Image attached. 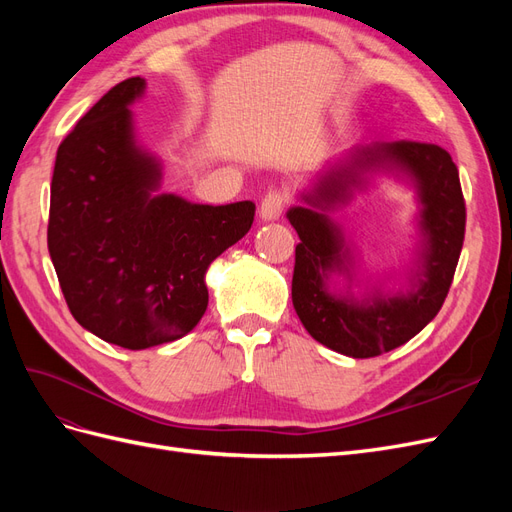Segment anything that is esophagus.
I'll return each mask as SVG.
<instances>
[{"instance_id":"1","label":"esophagus","mask_w":512,"mask_h":512,"mask_svg":"<svg viewBox=\"0 0 512 512\" xmlns=\"http://www.w3.org/2000/svg\"><path fill=\"white\" fill-rule=\"evenodd\" d=\"M286 192L284 190H271L260 203V218L265 222H273L282 215L284 205H286Z\"/></svg>"}]
</instances>
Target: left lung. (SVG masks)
I'll use <instances>...</instances> for the list:
<instances>
[{"instance_id": "left-lung-1", "label": "left lung", "mask_w": 512, "mask_h": 512, "mask_svg": "<svg viewBox=\"0 0 512 512\" xmlns=\"http://www.w3.org/2000/svg\"><path fill=\"white\" fill-rule=\"evenodd\" d=\"M374 174H393L415 188L419 245L406 291L372 287L354 298L358 261L330 211L347 204ZM301 200L305 205L286 213L301 239L294 250L292 305L316 342L352 359H369L404 346L436 318L466 232L459 170L448 151L414 141L352 147L324 168ZM333 274L345 277L344 289L336 288Z\"/></svg>"}]
</instances>
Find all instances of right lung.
Masks as SVG:
<instances>
[{"mask_svg": "<svg viewBox=\"0 0 512 512\" xmlns=\"http://www.w3.org/2000/svg\"><path fill=\"white\" fill-rule=\"evenodd\" d=\"M145 79L104 94L61 141L49 254L74 320L108 344L145 350L203 318L211 262L252 228V200L198 205L160 194L162 162L136 141L130 106Z\"/></svg>", "mask_w": 512, "mask_h": 512, "instance_id": "right-lung-1", "label": "right lung"}]
</instances>
